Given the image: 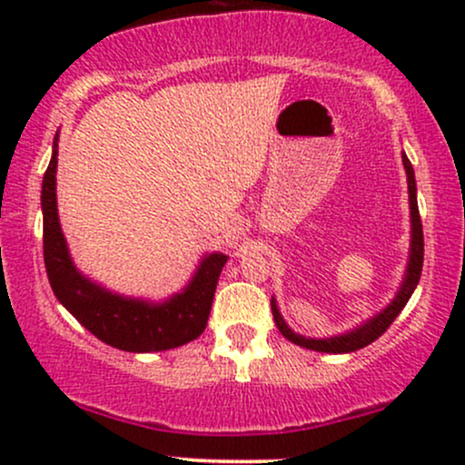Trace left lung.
<instances>
[{
	"mask_svg": "<svg viewBox=\"0 0 465 465\" xmlns=\"http://www.w3.org/2000/svg\"><path fill=\"white\" fill-rule=\"evenodd\" d=\"M402 163L404 170H407V183H409V207H411V251H409V264H407V273H404L402 286H400L398 295L393 297L391 303L371 317L370 322H365L359 328L350 330V332L339 334V336H330V339H306V336L292 332L288 328L284 319H282L280 311H277L275 300H271V311H273V319L277 330L286 336L288 341H292L295 345H302L306 350H314V351H328V354H345V351H356L365 345L373 343L389 325L393 323V319L402 312V308L407 306V302L413 295L415 286H418L420 275H421V264H424V233H421V218H420V210H418V188H415V174H413V165L407 159V154H402Z\"/></svg>",
	"mask_w": 465,
	"mask_h": 465,
	"instance_id": "obj_1",
	"label": "left lung"
}]
</instances>
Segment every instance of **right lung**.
<instances>
[{
    "label": "right lung",
    "mask_w": 465,
    "mask_h": 465,
    "mask_svg": "<svg viewBox=\"0 0 465 465\" xmlns=\"http://www.w3.org/2000/svg\"><path fill=\"white\" fill-rule=\"evenodd\" d=\"M58 133L52 159L44 174V260L47 280L56 300L94 336L111 348L124 351H163L190 343L203 334L210 319L212 302L225 253H210L201 260L183 291L162 303L117 295L84 277L69 258L65 236L56 210Z\"/></svg>",
    "instance_id": "right-lung-1"
}]
</instances>
